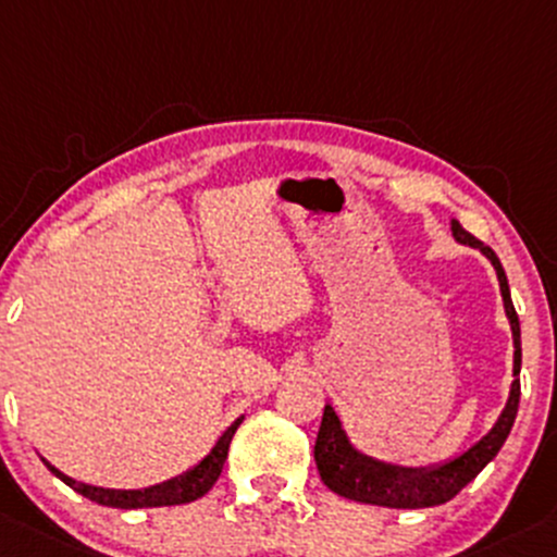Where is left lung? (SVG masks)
<instances>
[{"instance_id": "obj_1", "label": "left lung", "mask_w": 557, "mask_h": 557, "mask_svg": "<svg viewBox=\"0 0 557 557\" xmlns=\"http://www.w3.org/2000/svg\"><path fill=\"white\" fill-rule=\"evenodd\" d=\"M450 232L459 243L472 245L480 253L485 256L496 269L499 277L502 298H505V312L510 318L512 327V342H515V382L510 389V400H507L505 411H502L499 421L494 430L485 437H480L472 448L456 459L446 461L432 470H406V467L384 465V461L362 456L360 450L349 446L347 435L342 430V421L333 413L331 406H325L323 421H320L318 441H314V461H318V472L323 483L333 494L344 496V499L362 502V505H376V507H392V510H421V507H435L446 505L454 499L470 480L478 478V472L499 454L505 446L507 435H510L515 417H518V403H520V323L518 312L512 307L510 285H507V274L502 269V261L496 259L494 250L488 245L480 243L472 237L459 221H450Z\"/></svg>"}]
</instances>
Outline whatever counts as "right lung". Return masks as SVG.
<instances>
[{"mask_svg":"<svg viewBox=\"0 0 557 557\" xmlns=\"http://www.w3.org/2000/svg\"><path fill=\"white\" fill-rule=\"evenodd\" d=\"M239 424H243V419L234 421L230 430L219 437V443H215L213 450L205 456L195 470H189L186 475H181L175 480H168V483H162V485H151V488H144V491H114V488H98V485H85V483H77V480L66 478L63 472H58L55 467L47 465V461L45 465H47V470H50L55 478H61L69 488H74L77 494L85 496V499L98 502V505H103V507H116V510H138V507L189 505V502L200 499V496L208 494V491L215 485L221 470H224L226 454H230V443H232L234 432H237Z\"/></svg>","mask_w":557,"mask_h":557,"instance_id":"1","label":"right lung"}]
</instances>
